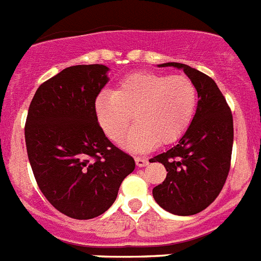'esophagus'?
<instances>
[{
  "label": "esophagus",
  "mask_w": 261,
  "mask_h": 261,
  "mask_svg": "<svg viewBox=\"0 0 261 261\" xmlns=\"http://www.w3.org/2000/svg\"><path fill=\"white\" fill-rule=\"evenodd\" d=\"M135 161H136V165H137L139 168H144V166H146V165L149 164L148 158L145 157H136Z\"/></svg>",
  "instance_id": "esophagus-1"
}]
</instances>
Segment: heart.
<instances>
[{
  "label": "heart",
  "instance_id": "1",
  "mask_svg": "<svg viewBox=\"0 0 261 261\" xmlns=\"http://www.w3.org/2000/svg\"><path fill=\"white\" fill-rule=\"evenodd\" d=\"M198 91L185 75L136 72L116 86L113 92H101L95 100V113L103 132L120 141L133 120L136 125L126 136V148L144 152L170 144L186 132L195 113Z\"/></svg>",
  "mask_w": 261,
  "mask_h": 261
}]
</instances>
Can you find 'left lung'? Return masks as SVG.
<instances>
[{"label":"left lung","instance_id":"1","mask_svg":"<svg viewBox=\"0 0 261 261\" xmlns=\"http://www.w3.org/2000/svg\"><path fill=\"white\" fill-rule=\"evenodd\" d=\"M194 82L198 107L193 121L179 141L152 162H161L168 174L153 189L155 202L175 215H194L217 199L231 166L233 121L231 109L217 83L188 64L170 63Z\"/></svg>","mask_w":261,"mask_h":261}]
</instances>
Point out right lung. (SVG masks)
<instances>
[{
    "label": "right lung",
    "mask_w": 261,
    "mask_h": 261,
    "mask_svg": "<svg viewBox=\"0 0 261 261\" xmlns=\"http://www.w3.org/2000/svg\"><path fill=\"white\" fill-rule=\"evenodd\" d=\"M108 67L79 64L39 86L24 124L28 157L38 188L58 211L91 219L116 200L135 160L106 137L95 100Z\"/></svg>",
    "instance_id": "right-lung-1"
}]
</instances>
